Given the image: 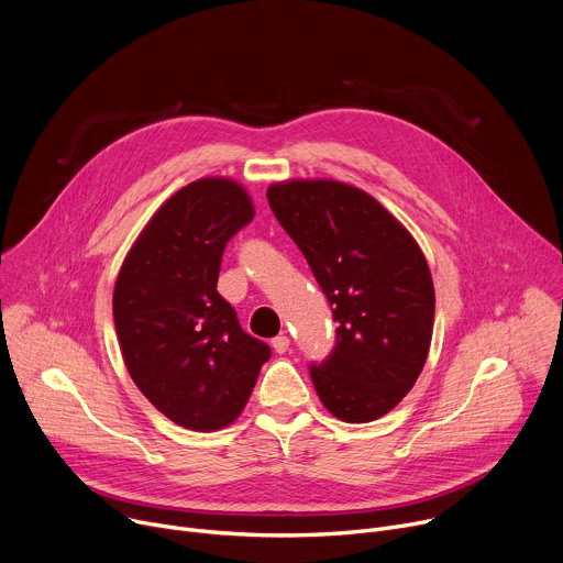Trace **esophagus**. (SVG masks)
Wrapping results in <instances>:
<instances>
[{"label": "esophagus", "mask_w": 563, "mask_h": 563, "mask_svg": "<svg viewBox=\"0 0 563 563\" xmlns=\"http://www.w3.org/2000/svg\"><path fill=\"white\" fill-rule=\"evenodd\" d=\"M272 347L276 354H285L289 350V336L285 334H278L276 339H272Z\"/></svg>", "instance_id": "1"}]
</instances>
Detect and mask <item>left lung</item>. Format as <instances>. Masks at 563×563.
Returning a JSON list of instances; mask_svg holds the SVG:
<instances>
[{"label": "left lung", "mask_w": 563, "mask_h": 563, "mask_svg": "<svg viewBox=\"0 0 563 563\" xmlns=\"http://www.w3.org/2000/svg\"><path fill=\"white\" fill-rule=\"evenodd\" d=\"M267 200L339 323L332 354L309 367L318 398L341 421L380 419L412 389L430 352L434 285L421 247L378 200L345 183H276Z\"/></svg>", "instance_id": "8db88e82"}]
</instances>
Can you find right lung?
<instances>
[{"instance_id":"add662e5","label":"right lung","mask_w":563,"mask_h":563,"mask_svg":"<svg viewBox=\"0 0 563 563\" xmlns=\"http://www.w3.org/2000/svg\"><path fill=\"white\" fill-rule=\"evenodd\" d=\"M252 218L243 185L196 180L153 213L115 280L124 365L155 410L187 430L233 423L272 356L216 289L227 243Z\"/></svg>"}]
</instances>
